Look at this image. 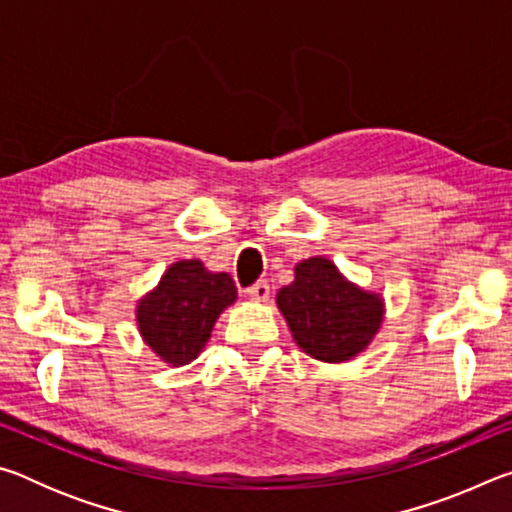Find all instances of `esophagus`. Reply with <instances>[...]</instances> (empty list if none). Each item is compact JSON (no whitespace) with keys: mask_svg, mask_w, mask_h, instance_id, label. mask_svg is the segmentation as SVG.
<instances>
[{"mask_svg":"<svg viewBox=\"0 0 512 512\" xmlns=\"http://www.w3.org/2000/svg\"><path fill=\"white\" fill-rule=\"evenodd\" d=\"M246 293H248V298H250V300H255V302H266V300H268V296H271V287H268L266 282H257V284H253V287H248V289H246Z\"/></svg>","mask_w":512,"mask_h":512,"instance_id":"obj_1","label":"esophagus"}]
</instances>
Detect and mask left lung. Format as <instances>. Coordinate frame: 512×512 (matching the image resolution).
<instances>
[{
	"label": "left lung",
	"mask_w": 512,
	"mask_h": 512,
	"mask_svg": "<svg viewBox=\"0 0 512 512\" xmlns=\"http://www.w3.org/2000/svg\"><path fill=\"white\" fill-rule=\"evenodd\" d=\"M277 307L293 339L309 357L343 363L368 348L384 316V302L345 280L329 259L296 266V280L277 291Z\"/></svg>",
	"instance_id": "obj_1"
}]
</instances>
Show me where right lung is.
<instances>
[{
    "label": "right lung",
    "instance_id": "obj_1",
    "mask_svg": "<svg viewBox=\"0 0 512 512\" xmlns=\"http://www.w3.org/2000/svg\"><path fill=\"white\" fill-rule=\"evenodd\" d=\"M237 300L228 273H210L198 259L169 266L155 291L137 305V325L149 348L173 366L198 357L221 311Z\"/></svg>",
    "mask_w": 512,
    "mask_h": 512
}]
</instances>
